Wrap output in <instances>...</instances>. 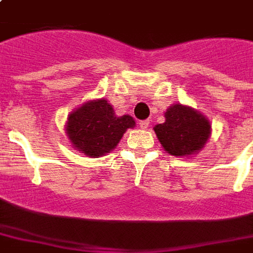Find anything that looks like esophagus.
I'll return each instance as SVG.
<instances>
[{"instance_id": "esophagus-1", "label": "esophagus", "mask_w": 253, "mask_h": 253, "mask_svg": "<svg viewBox=\"0 0 253 253\" xmlns=\"http://www.w3.org/2000/svg\"><path fill=\"white\" fill-rule=\"evenodd\" d=\"M150 121H148V119H147V121H140V122H139V127H140V128H142V130H146V128H148V127H150Z\"/></svg>"}]
</instances>
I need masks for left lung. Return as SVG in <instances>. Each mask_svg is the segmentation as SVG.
I'll return each mask as SVG.
<instances>
[{
  "label": "left lung",
  "mask_w": 253,
  "mask_h": 253,
  "mask_svg": "<svg viewBox=\"0 0 253 253\" xmlns=\"http://www.w3.org/2000/svg\"><path fill=\"white\" fill-rule=\"evenodd\" d=\"M164 117L166 122L154 127L163 148L177 158L200 154L211 135V123L206 115L182 103H173Z\"/></svg>",
  "instance_id": "1"
}]
</instances>
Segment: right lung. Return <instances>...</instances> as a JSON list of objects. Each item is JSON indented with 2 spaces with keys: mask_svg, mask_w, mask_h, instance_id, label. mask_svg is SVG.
Returning <instances> with one entry per match:
<instances>
[{
  "mask_svg": "<svg viewBox=\"0 0 253 253\" xmlns=\"http://www.w3.org/2000/svg\"><path fill=\"white\" fill-rule=\"evenodd\" d=\"M131 115H115L105 98L86 101L68 115L65 134L75 150L89 158L110 154L128 128H134Z\"/></svg>",
  "mask_w": 253,
  "mask_h": 253,
  "instance_id": "right-lung-1",
  "label": "right lung"
}]
</instances>
